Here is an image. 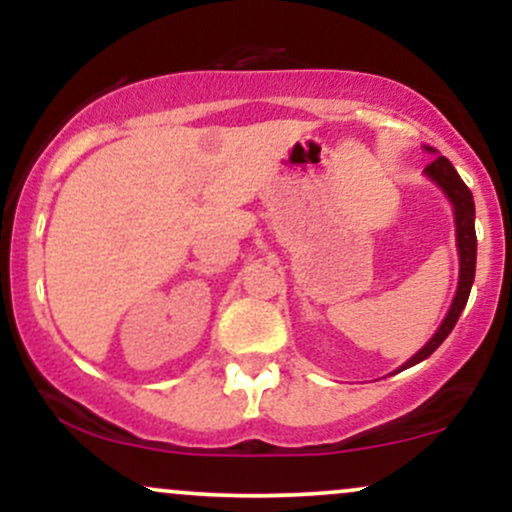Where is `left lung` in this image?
Masks as SVG:
<instances>
[{
	"instance_id": "1",
	"label": "left lung",
	"mask_w": 512,
	"mask_h": 512,
	"mask_svg": "<svg viewBox=\"0 0 512 512\" xmlns=\"http://www.w3.org/2000/svg\"><path fill=\"white\" fill-rule=\"evenodd\" d=\"M426 151L436 154V149H431V146H426ZM426 175L445 192V197L450 199L452 209H455V236H457V252H460V281H457V293L455 298H452L448 315H445V320L440 322L438 332L428 339L424 349L416 351V354L411 356L399 370L421 363L445 342V337H448L452 327H455L457 320H460L464 305H467L469 291H472V284H474V272H477V233H474L472 192H469V187L464 185L460 175H457V170L452 168V163L445 156L433 158V163H428L426 166Z\"/></svg>"
}]
</instances>
